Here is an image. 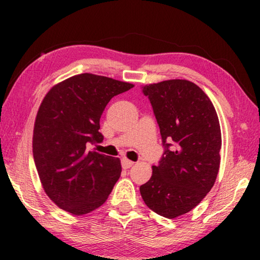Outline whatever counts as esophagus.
I'll return each mask as SVG.
<instances>
[{
  "mask_svg": "<svg viewBox=\"0 0 260 260\" xmlns=\"http://www.w3.org/2000/svg\"><path fill=\"white\" fill-rule=\"evenodd\" d=\"M134 163H135V162L130 161V159H127V158H123V159H122V166H123L124 169H129L130 167L134 166Z\"/></svg>",
  "mask_w": 260,
  "mask_h": 260,
  "instance_id": "34e87169",
  "label": "esophagus"
}]
</instances>
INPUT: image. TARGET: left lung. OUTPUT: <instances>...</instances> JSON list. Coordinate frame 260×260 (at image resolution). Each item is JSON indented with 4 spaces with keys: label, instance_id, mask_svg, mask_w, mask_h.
Here are the masks:
<instances>
[{
    "label": "left lung",
    "instance_id": "left-lung-1",
    "mask_svg": "<svg viewBox=\"0 0 260 260\" xmlns=\"http://www.w3.org/2000/svg\"><path fill=\"white\" fill-rule=\"evenodd\" d=\"M143 93L166 150L140 191L151 211L174 219L197 207L214 186L221 149L219 118L208 95L189 80L149 84Z\"/></svg>",
    "mask_w": 260,
    "mask_h": 260
}]
</instances>
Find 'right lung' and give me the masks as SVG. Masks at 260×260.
Masks as SVG:
<instances>
[{
  "instance_id": "add662e5",
  "label": "right lung",
  "mask_w": 260,
  "mask_h": 260,
  "mask_svg": "<svg viewBox=\"0 0 260 260\" xmlns=\"http://www.w3.org/2000/svg\"><path fill=\"white\" fill-rule=\"evenodd\" d=\"M134 85L81 73L45 95L34 124L33 155L42 188L63 211L87 214L106 201L122 172L120 159L88 149L101 143L102 113Z\"/></svg>"
}]
</instances>
